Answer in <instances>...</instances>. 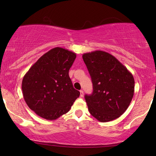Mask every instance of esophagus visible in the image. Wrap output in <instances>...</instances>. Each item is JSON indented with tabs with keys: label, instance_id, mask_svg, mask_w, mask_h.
I'll return each instance as SVG.
<instances>
[{
	"label": "esophagus",
	"instance_id": "obj_1",
	"mask_svg": "<svg viewBox=\"0 0 156 156\" xmlns=\"http://www.w3.org/2000/svg\"><path fill=\"white\" fill-rule=\"evenodd\" d=\"M80 97H84V91H83V90H80Z\"/></svg>",
	"mask_w": 156,
	"mask_h": 156
}]
</instances>
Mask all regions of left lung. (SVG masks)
<instances>
[{
	"label": "left lung",
	"mask_w": 156,
	"mask_h": 156,
	"mask_svg": "<svg viewBox=\"0 0 156 156\" xmlns=\"http://www.w3.org/2000/svg\"><path fill=\"white\" fill-rule=\"evenodd\" d=\"M82 58L93 84L92 94L84 96L89 113L101 122L119 118L133 99L135 82L132 74L104 51L84 53Z\"/></svg>",
	"instance_id": "left-lung-1"
}]
</instances>
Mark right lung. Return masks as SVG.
Here are the masks:
<instances>
[{"mask_svg":"<svg viewBox=\"0 0 156 156\" xmlns=\"http://www.w3.org/2000/svg\"><path fill=\"white\" fill-rule=\"evenodd\" d=\"M76 57L72 51L55 48L40 57L23 76V98L39 116L55 120L69 112L80 97L69 76Z\"/></svg>","mask_w":156,"mask_h":156,"instance_id":"1","label":"right lung"}]
</instances>
